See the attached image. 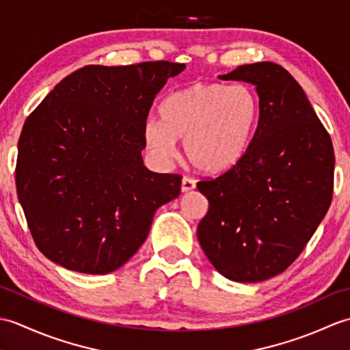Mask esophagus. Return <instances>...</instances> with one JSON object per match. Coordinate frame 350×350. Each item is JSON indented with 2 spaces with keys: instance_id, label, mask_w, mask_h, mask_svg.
<instances>
[{
  "instance_id": "34e87169",
  "label": "esophagus",
  "mask_w": 350,
  "mask_h": 350,
  "mask_svg": "<svg viewBox=\"0 0 350 350\" xmlns=\"http://www.w3.org/2000/svg\"><path fill=\"white\" fill-rule=\"evenodd\" d=\"M196 188V180L192 179V177L188 176H183L182 179V192H189Z\"/></svg>"
}]
</instances>
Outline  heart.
Listing matches in <instances>:
<instances>
[{"instance_id":"1","label":"heart","mask_w":350,"mask_h":350,"mask_svg":"<svg viewBox=\"0 0 350 350\" xmlns=\"http://www.w3.org/2000/svg\"><path fill=\"white\" fill-rule=\"evenodd\" d=\"M162 122L146 123L147 147L168 159L176 154V139H183L188 161L206 173H224L239 163L260 117V100L247 84L228 85L197 81L171 93L162 102Z\"/></svg>"}]
</instances>
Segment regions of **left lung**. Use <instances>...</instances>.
<instances>
[{"label": "left lung", "mask_w": 350, "mask_h": 350, "mask_svg": "<svg viewBox=\"0 0 350 350\" xmlns=\"http://www.w3.org/2000/svg\"><path fill=\"white\" fill-rule=\"evenodd\" d=\"M219 78L254 85L260 117L242 161L197 183L209 200L197 236L221 275L258 282L286 271L325 218L334 147L302 87L280 64H243Z\"/></svg>", "instance_id": "8db88e82"}]
</instances>
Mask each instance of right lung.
Here are the masks:
<instances>
[{
    "instance_id": "obj_1",
    "label": "right lung",
    "mask_w": 350,
    "mask_h": 350,
    "mask_svg": "<svg viewBox=\"0 0 350 350\" xmlns=\"http://www.w3.org/2000/svg\"><path fill=\"white\" fill-rule=\"evenodd\" d=\"M185 64L84 66L24 123L16 191L36 247L69 271L105 275L135 254L182 176L147 170L141 150L156 94Z\"/></svg>"
}]
</instances>
